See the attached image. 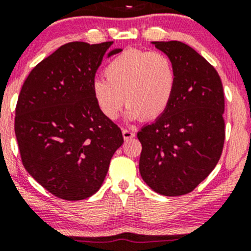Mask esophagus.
I'll list each match as a JSON object with an SVG mask.
<instances>
[{
	"label": "esophagus",
	"instance_id": "1",
	"mask_svg": "<svg viewBox=\"0 0 251 251\" xmlns=\"http://www.w3.org/2000/svg\"><path fill=\"white\" fill-rule=\"evenodd\" d=\"M122 134H123V137H125V140L133 139V137L135 136V133H134L133 130H130V129H126V128L122 130Z\"/></svg>",
	"mask_w": 251,
	"mask_h": 251
}]
</instances>
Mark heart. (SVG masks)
<instances>
[{"label": "heart", "mask_w": 251, "mask_h": 251, "mask_svg": "<svg viewBox=\"0 0 251 251\" xmlns=\"http://www.w3.org/2000/svg\"><path fill=\"white\" fill-rule=\"evenodd\" d=\"M105 79L92 83L99 110L115 120L123 103L129 120H154L166 111L176 87V69L160 51L131 49L116 56L104 69Z\"/></svg>", "instance_id": "heart-1"}]
</instances>
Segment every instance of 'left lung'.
<instances>
[{"instance_id": "left-lung-1", "label": "left lung", "mask_w": 251, "mask_h": 251, "mask_svg": "<svg viewBox=\"0 0 251 251\" xmlns=\"http://www.w3.org/2000/svg\"><path fill=\"white\" fill-rule=\"evenodd\" d=\"M153 44L171 58L176 87L166 111L137 133L139 169L155 193L179 196L195 189L222 155L223 83L214 67L189 45L177 40Z\"/></svg>"}]
</instances>
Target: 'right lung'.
<instances>
[{"instance_id": "add662e5", "label": "right lung", "mask_w": 251, "mask_h": 251, "mask_svg": "<svg viewBox=\"0 0 251 251\" xmlns=\"http://www.w3.org/2000/svg\"><path fill=\"white\" fill-rule=\"evenodd\" d=\"M114 42L62 45L24 82L15 109V136L26 171L57 198L79 201L103 184L121 129L101 114L92 83Z\"/></svg>"}]
</instances>
